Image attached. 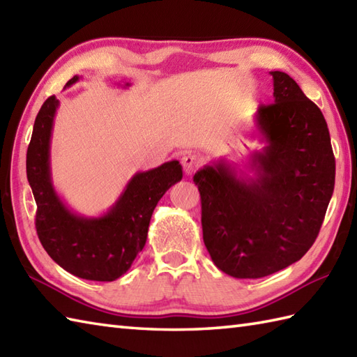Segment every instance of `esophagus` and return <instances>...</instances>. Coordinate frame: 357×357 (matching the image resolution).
<instances>
[{
    "instance_id": "1",
    "label": "esophagus",
    "mask_w": 357,
    "mask_h": 357,
    "mask_svg": "<svg viewBox=\"0 0 357 357\" xmlns=\"http://www.w3.org/2000/svg\"><path fill=\"white\" fill-rule=\"evenodd\" d=\"M181 164H183V169H184L185 174H193L195 170L198 169L201 164V158L198 155L188 153V155L183 156V159H181Z\"/></svg>"
}]
</instances>
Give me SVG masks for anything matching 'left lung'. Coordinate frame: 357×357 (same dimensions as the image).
Returning <instances> with one entry per match:
<instances>
[{
	"label": "left lung",
	"mask_w": 357,
	"mask_h": 357,
	"mask_svg": "<svg viewBox=\"0 0 357 357\" xmlns=\"http://www.w3.org/2000/svg\"><path fill=\"white\" fill-rule=\"evenodd\" d=\"M275 102L259 105L265 147L256 176L241 179L224 159L202 167V234L229 276L257 279L294 264L313 245L335 190L336 162L321 109L284 72H270Z\"/></svg>",
	"instance_id": "8db88e82"
}]
</instances>
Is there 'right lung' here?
<instances>
[{"mask_svg": "<svg viewBox=\"0 0 357 357\" xmlns=\"http://www.w3.org/2000/svg\"><path fill=\"white\" fill-rule=\"evenodd\" d=\"M79 79L67 82L70 87ZM130 82H126V87ZM59 101L50 96L38 112L27 149V179L36 202L35 227L45 252L66 271L87 280L112 282L132 267L146 245L158 201L183 179L179 161H169L128 181L107 213L79 216L66 206L52 184L50 138Z\"/></svg>", "mask_w": 357, "mask_h": 357, "instance_id": "1", "label": "right lung"}]
</instances>
